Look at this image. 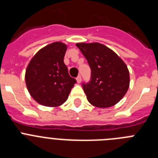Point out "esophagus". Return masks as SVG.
<instances>
[{"mask_svg": "<svg viewBox=\"0 0 158 158\" xmlns=\"http://www.w3.org/2000/svg\"><path fill=\"white\" fill-rule=\"evenodd\" d=\"M77 82L78 84H80L81 82V77L78 76L77 77Z\"/></svg>", "mask_w": 158, "mask_h": 158, "instance_id": "esophagus-1", "label": "esophagus"}]
</instances>
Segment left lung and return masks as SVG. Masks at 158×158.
I'll return each instance as SVG.
<instances>
[{
    "label": "left lung",
    "mask_w": 158,
    "mask_h": 158,
    "mask_svg": "<svg viewBox=\"0 0 158 158\" xmlns=\"http://www.w3.org/2000/svg\"><path fill=\"white\" fill-rule=\"evenodd\" d=\"M76 46L91 68V81L83 85L88 101L100 108L115 105L129 89L130 73L126 63L100 43H78Z\"/></svg>",
    "instance_id": "1"
}]
</instances>
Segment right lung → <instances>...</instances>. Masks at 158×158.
I'll return each instance as SVG.
<instances>
[{
  "label": "right lung",
  "mask_w": 158,
  "mask_h": 158,
  "mask_svg": "<svg viewBox=\"0 0 158 158\" xmlns=\"http://www.w3.org/2000/svg\"><path fill=\"white\" fill-rule=\"evenodd\" d=\"M68 45L54 42L41 48L30 60L25 72L28 93L38 104L57 107L67 100L76 80L64 63Z\"/></svg>",
  "instance_id": "right-lung-1"
}]
</instances>
